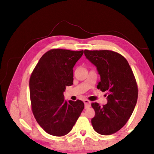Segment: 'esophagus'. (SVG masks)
Returning <instances> with one entry per match:
<instances>
[{"label": "esophagus", "mask_w": 154, "mask_h": 154, "mask_svg": "<svg viewBox=\"0 0 154 154\" xmlns=\"http://www.w3.org/2000/svg\"><path fill=\"white\" fill-rule=\"evenodd\" d=\"M83 103H84L85 108V109L89 108L90 106V101H89L88 100H84V101H83Z\"/></svg>", "instance_id": "34e87169"}]
</instances>
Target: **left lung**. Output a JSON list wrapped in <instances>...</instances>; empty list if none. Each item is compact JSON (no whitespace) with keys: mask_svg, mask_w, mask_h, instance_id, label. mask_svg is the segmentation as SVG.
Instances as JSON below:
<instances>
[{"mask_svg":"<svg viewBox=\"0 0 154 154\" xmlns=\"http://www.w3.org/2000/svg\"><path fill=\"white\" fill-rule=\"evenodd\" d=\"M84 54L100 75L97 88L107 92L106 105L92 103L95 111L91 120L93 128L102 135L116 133L126 124L137 104L138 88L133 72L126 59L117 52L85 49Z\"/></svg>","mask_w":154,"mask_h":154,"instance_id":"8db88e82","label":"left lung"}]
</instances>
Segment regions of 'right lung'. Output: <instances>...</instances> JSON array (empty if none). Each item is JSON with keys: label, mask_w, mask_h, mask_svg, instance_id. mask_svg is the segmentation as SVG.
<instances>
[{"label": "right lung", "mask_w": 154, "mask_h": 154, "mask_svg": "<svg viewBox=\"0 0 154 154\" xmlns=\"http://www.w3.org/2000/svg\"><path fill=\"white\" fill-rule=\"evenodd\" d=\"M83 54V50L51 49L43 54L31 74L32 113L40 126L53 136L69 133L84 109L82 100L67 102L63 94L73 83L72 69Z\"/></svg>", "instance_id": "add662e5"}]
</instances>
